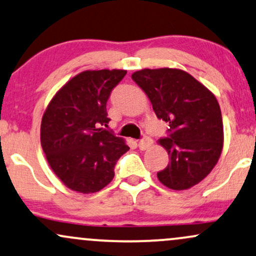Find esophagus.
<instances>
[{
	"instance_id": "1",
	"label": "esophagus",
	"mask_w": 256,
	"mask_h": 256,
	"mask_svg": "<svg viewBox=\"0 0 256 256\" xmlns=\"http://www.w3.org/2000/svg\"><path fill=\"white\" fill-rule=\"evenodd\" d=\"M152 144H153V140L151 139V138L145 136V138H142L141 140H139V142H138V146H139L140 150H142V151H144V150H147L148 147H151Z\"/></svg>"
}]
</instances>
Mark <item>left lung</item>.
<instances>
[{
	"mask_svg": "<svg viewBox=\"0 0 256 256\" xmlns=\"http://www.w3.org/2000/svg\"><path fill=\"white\" fill-rule=\"evenodd\" d=\"M132 79L146 93L159 120L169 123L158 142L169 154L157 174L165 187L184 190L202 181L220 157L223 120L217 98L187 72L175 68L141 69Z\"/></svg>",
	"mask_w": 256,
	"mask_h": 256,
	"instance_id": "obj_1",
	"label": "left lung"
}]
</instances>
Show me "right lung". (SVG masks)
Wrapping results in <instances>:
<instances>
[{
	"label": "right lung",
	"mask_w": 256,
	"mask_h": 256,
	"mask_svg": "<svg viewBox=\"0 0 256 256\" xmlns=\"http://www.w3.org/2000/svg\"><path fill=\"white\" fill-rule=\"evenodd\" d=\"M126 74L123 69L82 72L58 90L45 110L42 148L55 175L72 190L90 194L103 189L129 150L122 138L102 128L110 121V93Z\"/></svg>",
	"instance_id": "1"
}]
</instances>
